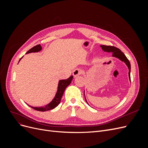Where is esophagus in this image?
Returning a JSON list of instances; mask_svg holds the SVG:
<instances>
[{
    "label": "esophagus",
    "mask_w": 148,
    "mask_h": 148,
    "mask_svg": "<svg viewBox=\"0 0 148 148\" xmlns=\"http://www.w3.org/2000/svg\"><path fill=\"white\" fill-rule=\"evenodd\" d=\"M83 73V70L80 69H77L73 70V75L74 76V77H77L78 76L80 75Z\"/></svg>",
    "instance_id": "obj_1"
}]
</instances>
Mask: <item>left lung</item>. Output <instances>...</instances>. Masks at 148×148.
<instances>
[{
	"mask_svg": "<svg viewBox=\"0 0 148 148\" xmlns=\"http://www.w3.org/2000/svg\"><path fill=\"white\" fill-rule=\"evenodd\" d=\"M102 50L105 51V52H112V57L118 58L119 59H120L121 61L124 62L125 64L127 65V66H128L129 71H128V77H129V79L130 81L131 82V79H130V70H131V65H130V63L128 60V59L127 58V57L125 56V55L124 53L121 51L119 49L115 47L114 46H104V45H102L100 46ZM85 97V95H84ZM85 100H86V102L88 103L86 97H85Z\"/></svg>",
	"mask_w": 148,
	"mask_h": 148,
	"instance_id": "obj_1",
	"label": "left lung"
}]
</instances>
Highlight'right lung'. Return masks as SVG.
<instances>
[{
  "label": "right lung",
  "mask_w": 148,
  "mask_h": 148,
  "mask_svg": "<svg viewBox=\"0 0 148 148\" xmlns=\"http://www.w3.org/2000/svg\"><path fill=\"white\" fill-rule=\"evenodd\" d=\"M42 49V47L41 46L40 44H38V45H36L34 46L33 47L31 48V49L26 53H29L31 52H38L40 51ZM22 58V57H21ZM21 59H20V60ZM19 60V62H20ZM73 76H71L68 79H62L60 80L59 84H58V89H57V91L56 95L54 97V98L52 99V101L48 104L47 105H46L45 106L43 107H32L29 105H28L29 107H31V108H33V109L38 110V111H41V112H44V111H47L49 110H52L53 109H54L55 107H56L58 105L60 104L62 97L64 95V92L65 91V88L69 86V85L71 83V80L73 79Z\"/></svg>",
  "instance_id": "obj_1"
}]
</instances>
